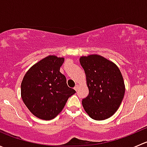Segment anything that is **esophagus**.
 I'll return each instance as SVG.
<instances>
[{
  "label": "esophagus",
  "instance_id": "1",
  "mask_svg": "<svg viewBox=\"0 0 147 147\" xmlns=\"http://www.w3.org/2000/svg\"><path fill=\"white\" fill-rule=\"evenodd\" d=\"M78 88H79V85H78V84H76V85H75V87H74V89H75V91H78Z\"/></svg>",
  "mask_w": 147,
  "mask_h": 147
}]
</instances>
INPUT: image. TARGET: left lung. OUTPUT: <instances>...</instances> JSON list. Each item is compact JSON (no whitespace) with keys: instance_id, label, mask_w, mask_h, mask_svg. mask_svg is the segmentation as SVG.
I'll list each match as a JSON object with an SVG mask.
<instances>
[{"instance_id":"obj_1","label":"left lung","mask_w":147,"mask_h":147,"mask_svg":"<svg viewBox=\"0 0 147 147\" xmlns=\"http://www.w3.org/2000/svg\"><path fill=\"white\" fill-rule=\"evenodd\" d=\"M80 61L89 88L88 96L82 100L84 110L94 120L110 117L119 107L125 92L119 69L97 55L81 57Z\"/></svg>"}]
</instances>
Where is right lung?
Returning <instances> with one entry per match:
<instances>
[{
    "mask_svg": "<svg viewBox=\"0 0 147 147\" xmlns=\"http://www.w3.org/2000/svg\"><path fill=\"white\" fill-rule=\"evenodd\" d=\"M63 57L50 55L26 72L21 83V97L31 113L44 120L55 117L64 108L68 98L76 92L67 86L60 72Z\"/></svg>",
    "mask_w": 147,
    "mask_h": 147,
    "instance_id": "obj_1",
    "label": "right lung"
}]
</instances>
